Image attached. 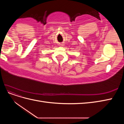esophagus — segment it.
Segmentation results:
<instances>
[{"label":"esophagus","mask_w":124,"mask_h":124,"mask_svg":"<svg viewBox=\"0 0 124 124\" xmlns=\"http://www.w3.org/2000/svg\"><path fill=\"white\" fill-rule=\"evenodd\" d=\"M59 46H63V44H62V43L60 44H59Z\"/></svg>","instance_id":"34e87169"}]
</instances>
